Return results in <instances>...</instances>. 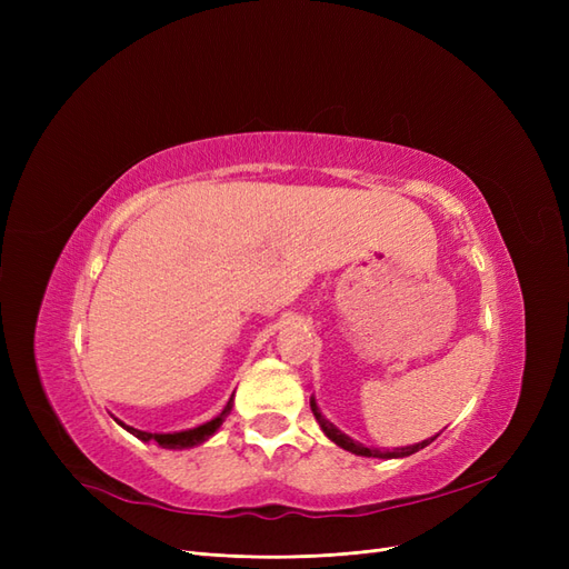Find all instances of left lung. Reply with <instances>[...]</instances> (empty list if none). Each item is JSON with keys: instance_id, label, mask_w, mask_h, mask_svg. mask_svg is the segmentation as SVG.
Returning <instances> with one entry per match:
<instances>
[{"instance_id": "1", "label": "left lung", "mask_w": 569, "mask_h": 569, "mask_svg": "<svg viewBox=\"0 0 569 569\" xmlns=\"http://www.w3.org/2000/svg\"><path fill=\"white\" fill-rule=\"evenodd\" d=\"M311 410H313V416H316V420H318V425H320V429L325 432V437L330 439V441H335L339 449H343V451H351V453H356V456H366V458H385V460H389V458H406V456H412V453H418L420 449H425V446H429L432 443L437 437H432V439H425V441H420V443H412V446H401V449H372V446H363L360 441H353L351 437H347L341 432V429H337L330 420H327L322 412H320V408H318V403H316V396H311Z\"/></svg>"}]
</instances>
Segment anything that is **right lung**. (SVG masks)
Returning <instances> with one entry per match:
<instances>
[{
	"label": "right lung",
	"instance_id": "add662e5",
	"mask_svg": "<svg viewBox=\"0 0 569 569\" xmlns=\"http://www.w3.org/2000/svg\"><path fill=\"white\" fill-rule=\"evenodd\" d=\"M232 403H234V393L230 396L228 406L220 410V416H216L213 420L203 422V425H199V427H192V429H182V432H168V435H163V432H142V429H134V427H130V425H126V422H120L118 418H113V420H116L120 427H123V429H128V432H130L132 437H137V439H142V441H157V443L161 446V449H178V451H182V449H192V446L203 443L206 439H211V437L218 432V427L222 425V420H226V418L230 416Z\"/></svg>",
	"mask_w": 569,
	"mask_h": 569
}]
</instances>
